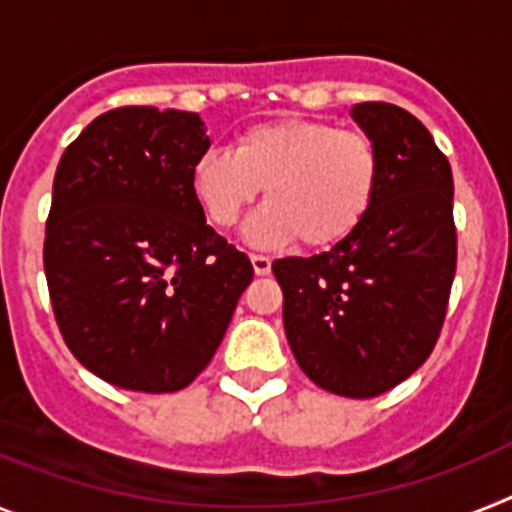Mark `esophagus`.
<instances>
[{
    "label": "esophagus",
    "mask_w": 512,
    "mask_h": 512,
    "mask_svg": "<svg viewBox=\"0 0 512 512\" xmlns=\"http://www.w3.org/2000/svg\"><path fill=\"white\" fill-rule=\"evenodd\" d=\"M249 260H252V268H255L257 276H268V273H270V257L249 255Z\"/></svg>",
    "instance_id": "esophagus-1"
}]
</instances>
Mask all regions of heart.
Returning <instances> with one entry per match:
<instances>
[{"mask_svg":"<svg viewBox=\"0 0 512 512\" xmlns=\"http://www.w3.org/2000/svg\"><path fill=\"white\" fill-rule=\"evenodd\" d=\"M380 182L375 137L317 119L255 124L234 148L205 150L192 166V192L218 229H231L265 187L268 205L247 223L260 247H336L367 221Z\"/></svg>","mask_w":512,"mask_h":512,"instance_id":"obj_1","label":"heart"}]
</instances>
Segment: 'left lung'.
I'll return each instance as SVG.
<instances>
[{"instance_id":"1","label":"left lung","mask_w":512,"mask_h":512,"mask_svg":"<svg viewBox=\"0 0 512 512\" xmlns=\"http://www.w3.org/2000/svg\"><path fill=\"white\" fill-rule=\"evenodd\" d=\"M382 156L367 221L312 257H283V328L309 380L375 398L427 362L448 312L458 260L453 171L429 130L395 103L351 109Z\"/></svg>"}]
</instances>
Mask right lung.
<instances>
[{
    "label": "right lung",
    "mask_w": 512,
    "mask_h": 512,
    "mask_svg": "<svg viewBox=\"0 0 512 512\" xmlns=\"http://www.w3.org/2000/svg\"><path fill=\"white\" fill-rule=\"evenodd\" d=\"M208 148L195 111L122 106L93 119L57 166L44 239L51 309L77 362L117 388H187L255 276L192 192Z\"/></svg>",
    "instance_id": "obj_1"
}]
</instances>
